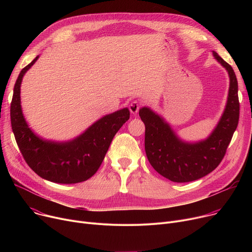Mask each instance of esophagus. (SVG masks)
I'll return each mask as SVG.
<instances>
[{"mask_svg": "<svg viewBox=\"0 0 252 252\" xmlns=\"http://www.w3.org/2000/svg\"><path fill=\"white\" fill-rule=\"evenodd\" d=\"M139 107H140V102L138 100H132L128 105V109L132 115L137 114V112L139 111Z\"/></svg>", "mask_w": 252, "mask_h": 252, "instance_id": "1", "label": "esophagus"}]
</instances>
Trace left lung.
Instances as JSON below:
<instances>
[{
  "label": "left lung",
  "mask_w": 252,
  "mask_h": 252,
  "mask_svg": "<svg viewBox=\"0 0 252 252\" xmlns=\"http://www.w3.org/2000/svg\"><path fill=\"white\" fill-rule=\"evenodd\" d=\"M228 71L230 86L225 111L210 136L197 143L179 140L163 120L148 107L139 117L146 126L145 149L152 166L173 183L196 181L214 170L223 159L239 120L238 84L230 64L213 52Z\"/></svg>",
  "instance_id": "left-lung-1"
}]
</instances>
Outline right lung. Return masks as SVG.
<instances>
[{"instance_id":"add662e5","label":"right lung","mask_w":252,"mask_h":252,"mask_svg":"<svg viewBox=\"0 0 252 252\" xmlns=\"http://www.w3.org/2000/svg\"><path fill=\"white\" fill-rule=\"evenodd\" d=\"M38 58L21 70L14 87L11 124L17 145L28 165L42 178L58 184L85 182L100 166L115 134L128 121L129 111L124 109L103 117L82 135L68 142L41 139L29 128L20 99L23 77Z\"/></svg>"}]
</instances>
